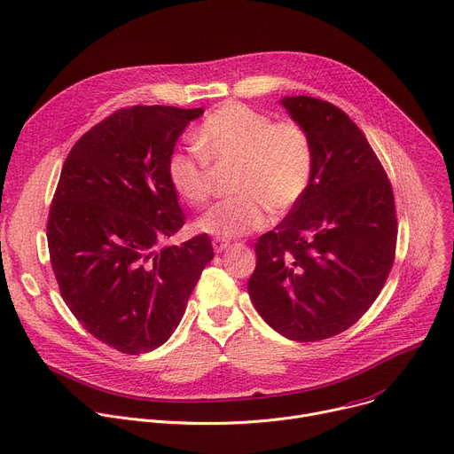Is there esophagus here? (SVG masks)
Segmentation results:
<instances>
[{
	"label": "esophagus",
	"instance_id": "34e87169",
	"mask_svg": "<svg viewBox=\"0 0 454 454\" xmlns=\"http://www.w3.org/2000/svg\"><path fill=\"white\" fill-rule=\"evenodd\" d=\"M230 248V242L228 240H224V239H214V250L217 252V254H221V252H224V250H228Z\"/></svg>",
	"mask_w": 454,
	"mask_h": 454
}]
</instances>
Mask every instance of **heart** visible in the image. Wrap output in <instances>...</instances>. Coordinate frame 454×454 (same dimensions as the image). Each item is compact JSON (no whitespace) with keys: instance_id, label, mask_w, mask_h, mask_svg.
I'll return each mask as SVG.
<instances>
[{"instance_id":"heart-1","label":"heart","mask_w":454,"mask_h":454,"mask_svg":"<svg viewBox=\"0 0 454 454\" xmlns=\"http://www.w3.org/2000/svg\"><path fill=\"white\" fill-rule=\"evenodd\" d=\"M197 148L174 150L167 176L174 192L192 206L210 199L214 172L235 167L233 199L206 212L197 228L219 239L262 230L270 212H292L306 195L315 167L313 141L294 119L271 115L242 103H224L204 119L195 134Z\"/></svg>"}]
</instances>
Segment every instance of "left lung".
Returning <instances> with one entry per match:
<instances>
[{
    "label": "left lung",
    "instance_id": "8db88e82",
    "mask_svg": "<svg viewBox=\"0 0 454 454\" xmlns=\"http://www.w3.org/2000/svg\"><path fill=\"white\" fill-rule=\"evenodd\" d=\"M280 105L313 141V177L295 208L255 242L248 294L277 333L317 342L346 332L382 292L395 261V197L340 108L308 96Z\"/></svg>",
    "mask_w": 454,
    "mask_h": 454
}]
</instances>
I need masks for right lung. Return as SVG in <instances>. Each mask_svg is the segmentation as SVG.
Masks as SVG:
<instances>
[{
	"label": "right lung",
	"instance_id": "1",
	"mask_svg": "<svg viewBox=\"0 0 454 454\" xmlns=\"http://www.w3.org/2000/svg\"><path fill=\"white\" fill-rule=\"evenodd\" d=\"M202 108H121L70 150L47 239L59 292L90 335L139 355L167 342L214 259L202 233L164 246L184 215L167 160Z\"/></svg>",
	"mask_w": 454,
	"mask_h": 454
}]
</instances>
